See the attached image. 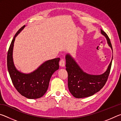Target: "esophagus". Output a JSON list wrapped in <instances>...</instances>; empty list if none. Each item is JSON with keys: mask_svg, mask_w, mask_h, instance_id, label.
<instances>
[{"mask_svg": "<svg viewBox=\"0 0 121 121\" xmlns=\"http://www.w3.org/2000/svg\"><path fill=\"white\" fill-rule=\"evenodd\" d=\"M59 65H60V66L61 67H64L65 65V61L64 59H61L60 62H59Z\"/></svg>", "mask_w": 121, "mask_h": 121, "instance_id": "34e87169", "label": "esophagus"}]
</instances>
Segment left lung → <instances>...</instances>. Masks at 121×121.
Segmentation results:
<instances>
[{
	"label": "left lung",
	"mask_w": 121,
	"mask_h": 121,
	"mask_svg": "<svg viewBox=\"0 0 121 121\" xmlns=\"http://www.w3.org/2000/svg\"><path fill=\"white\" fill-rule=\"evenodd\" d=\"M101 34L105 37L108 45L112 51L111 43L107 35L102 29ZM112 59L105 73L95 75L84 72L70 54L68 53L65 55V69L68 75V86L71 95L76 98H83L90 97L99 91L107 81Z\"/></svg>",
	"instance_id": "8db88e82"
}]
</instances>
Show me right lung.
<instances>
[{
  "label": "right lung",
  "instance_id": "obj_1",
  "mask_svg": "<svg viewBox=\"0 0 121 121\" xmlns=\"http://www.w3.org/2000/svg\"><path fill=\"white\" fill-rule=\"evenodd\" d=\"M24 27L25 26L18 30L10 45L7 58L8 71L14 87L22 95L28 99H38L46 92L51 76L59 68L60 59L55 58L46 61L35 70L29 73L18 70L13 62L14 43L16 37Z\"/></svg>",
  "mask_w": 121,
  "mask_h": 121
}]
</instances>
